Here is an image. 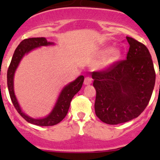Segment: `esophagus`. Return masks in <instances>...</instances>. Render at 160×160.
Segmentation results:
<instances>
[{
  "instance_id": "obj_1",
  "label": "esophagus",
  "mask_w": 160,
  "mask_h": 160,
  "mask_svg": "<svg viewBox=\"0 0 160 160\" xmlns=\"http://www.w3.org/2000/svg\"><path fill=\"white\" fill-rule=\"evenodd\" d=\"M92 83V78L90 77H87L84 79V84L85 85H90Z\"/></svg>"
}]
</instances>
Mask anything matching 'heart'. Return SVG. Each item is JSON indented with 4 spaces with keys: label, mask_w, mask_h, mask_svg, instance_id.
<instances>
[{
    "label": "heart",
    "mask_w": 160,
    "mask_h": 160,
    "mask_svg": "<svg viewBox=\"0 0 160 160\" xmlns=\"http://www.w3.org/2000/svg\"><path fill=\"white\" fill-rule=\"evenodd\" d=\"M108 53L107 56L105 59V65L106 66H110L115 62L116 61L118 60L119 58L121 57L122 55V52L118 48H112L110 49L109 47L104 48V49L101 52V54L105 55Z\"/></svg>",
    "instance_id": "1"
}]
</instances>
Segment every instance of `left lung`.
<instances>
[{"mask_svg":"<svg viewBox=\"0 0 160 160\" xmlns=\"http://www.w3.org/2000/svg\"><path fill=\"white\" fill-rule=\"evenodd\" d=\"M126 38L130 46L126 59L92 72L97 92L95 114L108 125L124 123L139 116L154 89L156 72L149 49L131 37Z\"/></svg>","mask_w":160,"mask_h":160,"instance_id":"obj_1","label":"left lung"}]
</instances>
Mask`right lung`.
Segmentation results:
<instances>
[{"mask_svg":"<svg viewBox=\"0 0 160 160\" xmlns=\"http://www.w3.org/2000/svg\"><path fill=\"white\" fill-rule=\"evenodd\" d=\"M52 45H54V43L48 42L44 37L29 38L24 39L16 48L12 59H11L8 70V88L9 94H10L11 101H12L14 108L25 121L31 124H33V125H38V126H52V125H55L59 123L67 114L72 98L76 93H78L79 90L81 89L83 80H84V77L81 75L77 77L75 80L66 85L61 90L54 108L46 117L42 118H31L25 114L22 111L18 102L15 94H14V72L25 55H27L28 52L36 48L41 47V46H52Z\"/></svg>","mask_w":160,"mask_h":160,"instance_id":"1","label":"right lung"}]
</instances>
